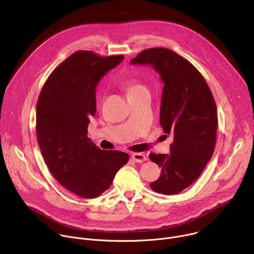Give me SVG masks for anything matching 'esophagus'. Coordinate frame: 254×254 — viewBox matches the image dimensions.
<instances>
[{"label": "esophagus", "mask_w": 254, "mask_h": 254, "mask_svg": "<svg viewBox=\"0 0 254 254\" xmlns=\"http://www.w3.org/2000/svg\"><path fill=\"white\" fill-rule=\"evenodd\" d=\"M131 158L133 161H135L136 163H142L147 160L146 155H143L141 153H134L131 155Z\"/></svg>", "instance_id": "obj_1"}]
</instances>
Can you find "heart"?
<instances>
[{
  "label": "heart",
  "mask_w": 254,
  "mask_h": 254,
  "mask_svg": "<svg viewBox=\"0 0 254 254\" xmlns=\"http://www.w3.org/2000/svg\"><path fill=\"white\" fill-rule=\"evenodd\" d=\"M124 87L127 90V94H131L134 92H137L144 87L135 79V78H128L124 81Z\"/></svg>",
  "instance_id": "1"
}]
</instances>
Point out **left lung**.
Returning a JSON list of instances; mask_svg holds the SVG:
<instances>
[{
  "label": "left lung",
  "instance_id": "obj_1",
  "mask_svg": "<svg viewBox=\"0 0 254 254\" xmlns=\"http://www.w3.org/2000/svg\"><path fill=\"white\" fill-rule=\"evenodd\" d=\"M130 64L152 66L164 83L160 124L173 142L170 155L150 154L161 168L150 186L158 193L178 194L199 178L214 153L218 125L214 97L196 67L170 49L143 50Z\"/></svg>",
  "mask_w": 254,
  "mask_h": 254
}]
</instances>
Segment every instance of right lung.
I'll use <instances>...</instances> for the list:
<instances>
[{"mask_svg": "<svg viewBox=\"0 0 254 254\" xmlns=\"http://www.w3.org/2000/svg\"><path fill=\"white\" fill-rule=\"evenodd\" d=\"M123 60V55L77 51L52 72L38 98L36 131L44 161L64 188L82 198L110 188L129 159L127 153L100 150L87 136L96 113V85Z\"/></svg>", "mask_w": 254, "mask_h": 254, "instance_id": "add662e5", "label": "right lung"}]
</instances>
